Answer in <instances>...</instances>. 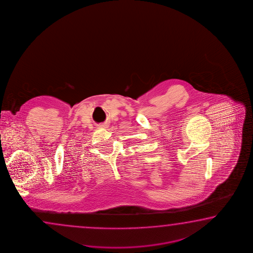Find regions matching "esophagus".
I'll list each match as a JSON object with an SVG mask.
<instances>
[{
  "instance_id": "esophagus-1",
  "label": "esophagus",
  "mask_w": 253,
  "mask_h": 253,
  "mask_svg": "<svg viewBox=\"0 0 253 253\" xmlns=\"http://www.w3.org/2000/svg\"><path fill=\"white\" fill-rule=\"evenodd\" d=\"M99 126H100V127H106V126H107V125H105V124L99 125Z\"/></svg>"
}]
</instances>
